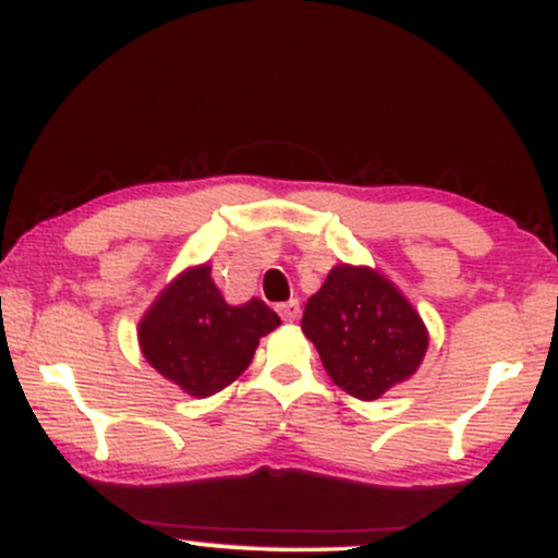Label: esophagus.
<instances>
[{
	"label": "esophagus",
	"mask_w": 558,
	"mask_h": 558,
	"mask_svg": "<svg viewBox=\"0 0 558 558\" xmlns=\"http://www.w3.org/2000/svg\"><path fill=\"white\" fill-rule=\"evenodd\" d=\"M278 315L283 317L286 323H296L299 315H301L299 299H291V301H286V304H278Z\"/></svg>",
	"instance_id": "obj_1"
}]
</instances>
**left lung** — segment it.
<instances>
[{"label":"left lung","mask_w":558,"mask_h":558,"mask_svg":"<svg viewBox=\"0 0 558 558\" xmlns=\"http://www.w3.org/2000/svg\"><path fill=\"white\" fill-rule=\"evenodd\" d=\"M301 330L325 373L360 401L412 380L430 345L420 312L386 272L338 262L306 301Z\"/></svg>","instance_id":"left-lung-1"}]
</instances>
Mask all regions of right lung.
<instances>
[{
  "instance_id": "right-lung-1",
  "label": "right lung",
  "mask_w": 558,
  "mask_h": 558,
  "mask_svg": "<svg viewBox=\"0 0 558 558\" xmlns=\"http://www.w3.org/2000/svg\"><path fill=\"white\" fill-rule=\"evenodd\" d=\"M280 317L262 299L228 304L213 265L178 272L138 319V349L165 380L194 399L220 393L252 362L259 338Z\"/></svg>"
}]
</instances>
